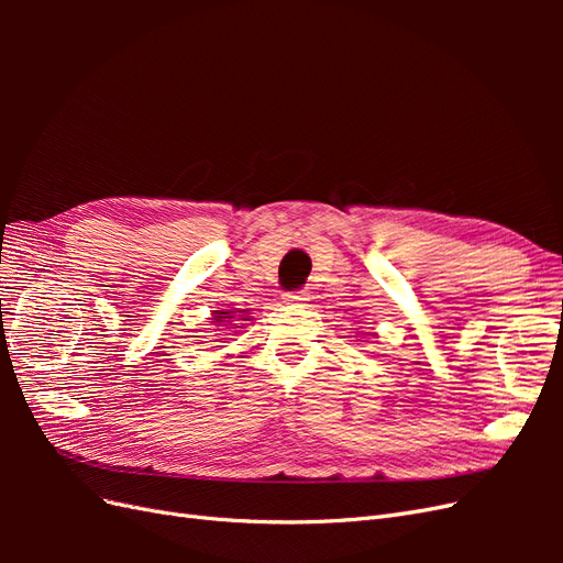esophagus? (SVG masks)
I'll return each mask as SVG.
<instances>
[{
    "label": "esophagus",
    "mask_w": 563,
    "mask_h": 563,
    "mask_svg": "<svg viewBox=\"0 0 563 563\" xmlns=\"http://www.w3.org/2000/svg\"><path fill=\"white\" fill-rule=\"evenodd\" d=\"M308 300H310V294H305V291L286 294V298H284V302H286V305H302V302H308Z\"/></svg>",
    "instance_id": "obj_1"
}]
</instances>
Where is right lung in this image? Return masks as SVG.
<instances>
[{"instance_id": "right-lung-1", "label": "right lung", "mask_w": 563, "mask_h": 563, "mask_svg": "<svg viewBox=\"0 0 563 563\" xmlns=\"http://www.w3.org/2000/svg\"><path fill=\"white\" fill-rule=\"evenodd\" d=\"M211 319H213V327H223L220 331L230 329L234 333L244 329V321H251L249 310H223V308L211 310ZM213 331H218V329H213Z\"/></svg>"}]
</instances>
